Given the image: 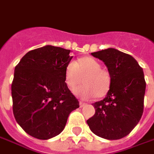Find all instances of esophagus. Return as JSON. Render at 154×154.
I'll return each instance as SVG.
<instances>
[{
  "label": "esophagus",
  "mask_w": 154,
  "mask_h": 154,
  "mask_svg": "<svg viewBox=\"0 0 154 154\" xmlns=\"http://www.w3.org/2000/svg\"><path fill=\"white\" fill-rule=\"evenodd\" d=\"M86 104L87 103H84V102H81V101L79 102V105H80V107H81V108H83V107H84V106H85Z\"/></svg>",
  "instance_id": "obj_1"
}]
</instances>
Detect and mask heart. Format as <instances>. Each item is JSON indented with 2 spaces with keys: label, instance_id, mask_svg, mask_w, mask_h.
<instances>
[{
  "label": "heart",
  "instance_id": "heart-1",
  "mask_svg": "<svg viewBox=\"0 0 154 154\" xmlns=\"http://www.w3.org/2000/svg\"><path fill=\"white\" fill-rule=\"evenodd\" d=\"M83 77L84 85L74 90L77 97L84 100H90L96 97H104L110 89V72L96 58L84 57L77 61H70L64 69V80L67 87L73 90L80 84Z\"/></svg>",
  "mask_w": 154,
  "mask_h": 154
}]
</instances>
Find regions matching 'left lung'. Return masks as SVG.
I'll return each instance as SVG.
<instances>
[{
  "mask_svg": "<svg viewBox=\"0 0 154 154\" xmlns=\"http://www.w3.org/2000/svg\"><path fill=\"white\" fill-rule=\"evenodd\" d=\"M91 55L104 62L112 81L106 97L93 104L96 113L87 123L99 137L122 139L134 128L143 114L146 90L143 70L132 56L114 48Z\"/></svg>",
  "mask_w": 154,
  "mask_h": 154,
  "instance_id": "obj_1",
  "label": "left lung"
}]
</instances>
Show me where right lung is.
<instances>
[{
	"label": "right lung",
	"mask_w": 154,
	"mask_h": 154,
	"mask_svg": "<svg viewBox=\"0 0 154 154\" xmlns=\"http://www.w3.org/2000/svg\"><path fill=\"white\" fill-rule=\"evenodd\" d=\"M70 50L45 45L28 51L15 66L11 86L13 112L26 134L48 140L64 130L79 102L65 84Z\"/></svg>",
	"instance_id": "obj_1"
}]
</instances>
